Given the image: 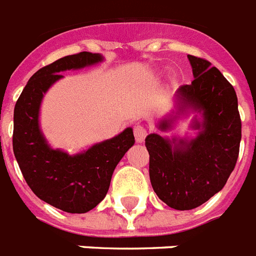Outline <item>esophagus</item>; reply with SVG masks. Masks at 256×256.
Instances as JSON below:
<instances>
[{
    "instance_id": "1",
    "label": "esophagus",
    "mask_w": 256,
    "mask_h": 256,
    "mask_svg": "<svg viewBox=\"0 0 256 256\" xmlns=\"http://www.w3.org/2000/svg\"><path fill=\"white\" fill-rule=\"evenodd\" d=\"M147 135V128L140 124H136L134 126V136H135V140L138 143H142L144 140Z\"/></svg>"
}]
</instances>
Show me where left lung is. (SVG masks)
<instances>
[{
  "instance_id": "1",
  "label": "left lung",
  "mask_w": 256,
  "mask_h": 256,
  "mask_svg": "<svg viewBox=\"0 0 256 256\" xmlns=\"http://www.w3.org/2000/svg\"><path fill=\"white\" fill-rule=\"evenodd\" d=\"M194 80L178 90L180 110H202V128L190 142L168 140L150 134V180L163 202L178 210H190L220 192L234 171L240 155L242 122L236 90L210 62L188 55ZM171 121L159 128L167 130ZM174 146H172V144Z\"/></svg>"
}]
</instances>
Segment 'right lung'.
<instances>
[{"mask_svg":"<svg viewBox=\"0 0 256 256\" xmlns=\"http://www.w3.org/2000/svg\"><path fill=\"white\" fill-rule=\"evenodd\" d=\"M101 60L98 54L84 51L40 68L31 76L14 108L13 150L27 186L40 200L67 213H86L104 200L114 168L135 142L128 128L116 138L70 156L50 148L39 130L42 97L63 78L60 72Z\"/></svg>","mask_w":256,"mask_h":256,"instance_id":"obj_1","label":"right lung"}]
</instances>
